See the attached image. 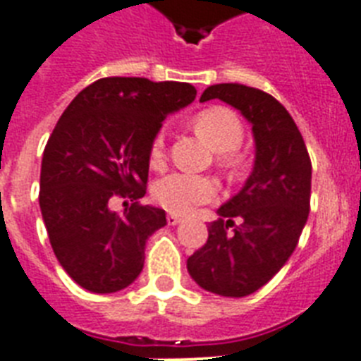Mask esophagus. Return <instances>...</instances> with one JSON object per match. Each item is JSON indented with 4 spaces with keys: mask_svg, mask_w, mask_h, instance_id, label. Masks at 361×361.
<instances>
[{
    "mask_svg": "<svg viewBox=\"0 0 361 361\" xmlns=\"http://www.w3.org/2000/svg\"><path fill=\"white\" fill-rule=\"evenodd\" d=\"M166 221H169V225H170V226H174V225H180L181 221H183V217H181V215L170 214L169 217H166Z\"/></svg>",
    "mask_w": 361,
    "mask_h": 361,
    "instance_id": "1",
    "label": "esophagus"
}]
</instances>
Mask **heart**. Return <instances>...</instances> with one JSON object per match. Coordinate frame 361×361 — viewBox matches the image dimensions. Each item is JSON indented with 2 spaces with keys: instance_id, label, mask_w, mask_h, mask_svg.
<instances>
[{
  "instance_id": "obj_1",
  "label": "heart",
  "mask_w": 361,
  "mask_h": 361,
  "mask_svg": "<svg viewBox=\"0 0 361 361\" xmlns=\"http://www.w3.org/2000/svg\"><path fill=\"white\" fill-rule=\"evenodd\" d=\"M195 129L215 152H219V164L228 176H238L243 169V159L236 152L243 142V127L238 116L228 109L214 106L202 110L195 118ZM152 164L164 161V135L159 133L149 152ZM217 195V183L209 176L172 172L153 187V197L164 209L174 214H187L198 204L209 202Z\"/></svg>"
}]
</instances>
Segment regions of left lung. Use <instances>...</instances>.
<instances>
[{
  "instance_id": "8db88e82",
  "label": "left lung",
  "mask_w": 361,
  "mask_h": 361,
  "mask_svg": "<svg viewBox=\"0 0 361 361\" xmlns=\"http://www.w3.org/2000/svg\"><path fill=\"white\" fill-rule=\"evenodd\" d=\"M209 99L234 106L252 125L255 166L243 189L217 209L219 219L209 223L208 241L187 258V269L204 290L243 298L266 285L296 249L311 202V159L292 116L269 93L215 84L200 103Z\"/></svg>"
}]
</instances>
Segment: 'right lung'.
<instances>
[{"label": "right lung", "instance_id": "right-lung-1", "mask_svg": "<svg viewBox=\"0 0 361 361\" xmlns=\"http://www.w3.org/2000/svg\"><path fill=\"white\" fill-rule=\"evenodd\" d=\"M187 82L109 76L84 87L48 138L41 206L50 245L75 283L110 294L144 268L147 238L166 225L164 209L142 206L149 152L163 120L191 104ZM114 197H129L118 214Z\"/></svg>", "mask_w": 361, "mask_h": 361}]
</instances>
